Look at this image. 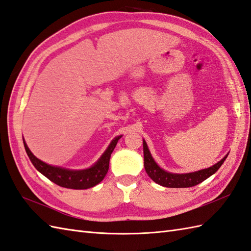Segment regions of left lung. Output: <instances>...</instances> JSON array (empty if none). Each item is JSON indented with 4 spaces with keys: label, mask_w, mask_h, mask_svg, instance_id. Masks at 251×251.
Returning a JSON list of instances; mask_svg holds the SVG:
<instances>
[{
    "label": "left lung",
    "mask_w": 251,
    "mask_h": 251,
    "mask_svg": "<svg viewBox=\"0 0 251 251\" xmlns=\"http://www.w3.org/2000/svg\"><path fill=\"white\" fill-rule=\"evenodd\" d=\"M143 154H144V168L147 171L148 176L152 178L155 183L159 184L164 187L169 188H186V187H192L198 184L202 183L211 176L216 172L218 169L224 164L228 154H226L223 159L218 161L217 164L214 166L202 169V170L190 172V173H171L168 172L164 169H161L158 165L156 164L152 154H151L150 150L148 148V144L143 139Z\"/></svg>",
    "instance_id": "obj_1"
}]
</instances>
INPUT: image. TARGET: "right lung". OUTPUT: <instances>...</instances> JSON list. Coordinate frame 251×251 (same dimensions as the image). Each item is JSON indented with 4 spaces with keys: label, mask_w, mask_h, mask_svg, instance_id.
<instances>
[{
    "label": "right lung",
    "mask_w": 251,
    "mask_h": 251,
    "mask_svg": "<svg viewBox=\"0 0 251 251\" xmlns=\"http://www.w3.org/2000/svg\"><path fill=\"white\" fill-rule=\"evenodd\" d=\"M121 137L122 136H118L112 140L107 150L100 156V158L94 165L87 169H82V170H72V169L46 164L43 160L38 159L36 156H34V154L26 145L25 139H23V144H25V152L33 166L43 176L49 178L51 182L61 186V187L69 189H87L94 187L95 185L100 183L104 176H106L109 170L110 157H111L115 145L121 139Z\"/></svg>",
    "instance_id": "obj_1"
}]
</instances>
